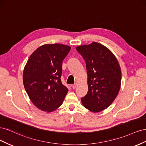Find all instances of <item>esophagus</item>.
Instances as JSON below:
<instances>
[{"label": "esophagus", "instance_id": "esophagus-1", "mask_svg": "<svg viewBox=\"0 0 146 146\" xmlns=\"http://www.w3.org/2000/svg\"><path fill=\"white\" fill-rule=\"evenodd\" d=\"M77 83H75V84H74V85H72V87L73 89H75V88L77 87Z\"/></svg>", "mask_w": 146, "mask_h": 146}]
</instances>
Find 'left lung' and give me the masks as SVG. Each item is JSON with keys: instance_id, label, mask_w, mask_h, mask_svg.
<instances>
[{"instance_id": "8db88e82", "label": "left lung", "mask_w": 146, "mask_h": 146, "mask_svg": "<svg viewBox=\"0 0 146 146\" xmlns=\"http://www.w3.org/2000/svg\"><path fill=\"white\" fill-rule=\"evenodd\" d=\"M86 63L88 91L82 98L83 105L92 112L108 107L121 87V70L116 58L108 48L93 42L76 48Z\"/></svg>"}]
</instances>
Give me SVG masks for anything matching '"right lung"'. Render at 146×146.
Returning a JSON list of instances; mask_svg holds the SVG:
<instances>
[{"label": "right lung", "instance_id": "obj_1", "mask_svg": "<svg viewBox=\"0 0 146 146\" xmlns=\"http://www.w3.org/2000/svg\"><path fill=\"white\" fill-rule=\"evenodd\" d=\"M70 48L61 44L43 45L30 55L25 66V90L33 104L42 111L58 108L68 93L61 77L63 61Z\"/></svg>", "mask_w": 146, "mask_h": 146}]
</instances>
